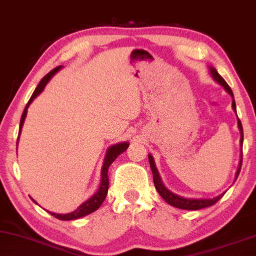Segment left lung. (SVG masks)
<instances>
[{
  "label": "left lung",
  "mask_w": 256,
  "mask_h": 256,
  "mask_svg": "<svg viewBox=\"0 0 256 256\" xmlns=\"http://www.w3.org/2000/svg\"><path fill=\"white\" fill-rule=\"evenodd\" d=\"M210 70H212V75L214 80L218 82L219 84L222 85V86L226 90V91L230 94V96L232 98V109L234 111H236V104H235V101H234V94H232V88H230V85L226 83V80H224L220 75L217 73V70L212 68V67H210ZM238 128L240 130V144L243 145V127H242V122L240 120L238 119ZM243 154V153H242ZM148 160H150V168H152V172H153V180H154V186L156 188V190L160 194V196H162V198L166 201L168 204L173 206V207L178 208V209H184V210H198V209H202V208H207L210 207V206H212L217 202V201L222 198L224 196L220 194L216 196V198L214 199H186V198H182L180 196H176L172 194L171 191L168 190L164 186V184L160 181V174L158 172V170H156L155 166V163H154V160L152 158V155H148ZM242 162H243V158L240 160V168L237 170V173H236V178L238 176V174L240 172V168H242Z\"/></svg>",
  "instance_id": "obj_1"
}]
</instances>
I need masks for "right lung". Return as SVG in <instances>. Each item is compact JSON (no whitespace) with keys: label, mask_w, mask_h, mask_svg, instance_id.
<instances>
[{"label":"right lung","mask_w":256,"mask_h":256,"mask_svg":"<svg viewBox=\"0 0 256 256\" xmlns=\"http://www.w3.org/2000/svg\"><path fill=\"white\" fill-rule=\"evenodd\" d=\"M60 70V66H58V67H56V68H54L52 70L49 72V73L46 76H44L42 80H40V83L38 84V86L36 88L34 92L32 93V96H31V98H30V100L28 101V103H26V106L24 110V114H22V116H21L19 136H20L22 126H24V119H26V109H28L29 104L34 101V98L37 96L39 93L42 92L44 85H46L49 82V80L52 78V75ZM19 136H18V140H19ZM128 146H129L128 142H121V144L114 145L112 147H110L109 150H108L106 158L104 160V164H103V168H102L101 184H100V188H98V191L92 196L91 199L85 201V202L80 204V207L75 210V212H70V214H54V212H49V214H50L52 216L56 217L57 219H60V220H74V219H78V218L86 216V214H92V212H96V209L100 208V206L102 204L103 201H104L106 196L108 194V189H109V176H108V170H109L110 165L114 163V160L116 158H118L120 154H122L128 148ZM34 202H36L34 200Z\"/></svg>","instance_id":"right-lung-1"}]
</instances>
